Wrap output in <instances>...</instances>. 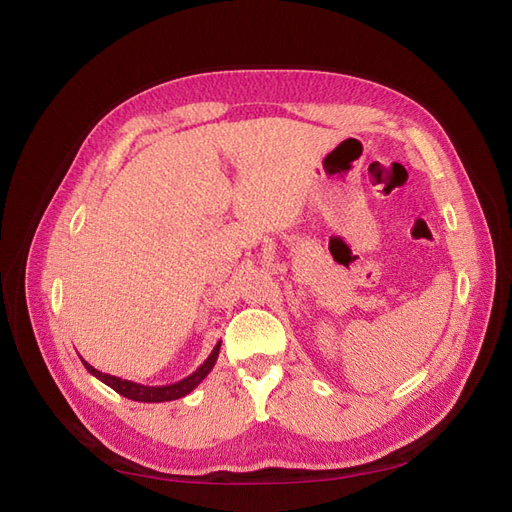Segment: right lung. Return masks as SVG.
Instances as JSON below:
<instances>
[{
    "label": "right lung",
    "instance_id": "1",
    "mask_svg": "<svg viewBox=\"0 0 512 512\" xmlns=\"http://www.w3.org/2000/svg\"><path fill=\"white\" fill-rule=\"evenodd\" d=\"M219 347H221V341H217V345L213 347L209 358L198 366L192 374H188L186 379L177 381V383H171V385H157V387H148V385H140V383H133V381H125V379H119V376H113V374H104L100 370H96L94 366L87 364L83 358V366L87 368V372L94 374L98 381H102L104 385H108L110 389H115L119 395L127 397V399H133V402H148V404H159V402H171V399H180L184 395H188L192 389H196L198 385L203 383L205 376L213 370L215 362H217V355H219Z\"/></svg>",
    "mask_w": 512,
    "mask_h": 512
}]
</instances>
